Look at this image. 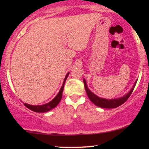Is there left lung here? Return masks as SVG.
<instances>
[{"label": "left lung", "instance_id": "obj_1", "mask_svg": "<svg viewBox=\"0 0 149 149\" xmlns=\"http://www.w3.org/2000/svg\"><path fill=\"white\" fill-rule=\"evenodd\" d=\"M136 82H137V80L135 81L134 84L133 85L131 90H130L126 95H125L124 96L118 97V98L115 99H109H109H104L98 97L97 95H95V94H94L93 92L90 91V90H89V88H88L86 80L83 79V83H84L85 91H86V93L87 95H88L89 99H90V101H91L95 105H96L99 107L104 108V109H114V108L119 107V106L122 105L123 104L125 103L131 95L132 92L135 85H136Z\"/></svg>", "mask_w": 149, "mask_h": 149}]
</instances>
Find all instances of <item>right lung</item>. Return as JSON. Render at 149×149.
I'll list each match as a JSON object with an SVG mask.
<instances>
[{
    "label": "right lung",
    "instance_id": "1",
    "mask_svg": "<svg viewBox=\"0 0 149 149\" xmlns=\"http://www.w3.org/2000/svg\"><path fill=\"white\" fill-rule=\"evenodd\" d=\"M69 72L65 76V78L64 80V82H63L62 86L59 90V92H58V94L57 95V96L54 97V99L52 101L48 102V103L42 104V105H38V106H33V105H30V104H24L25 107H26L28 109H29L30 110L33 111L37 112V113H45L47 111H49L52 110V109L55 108L59 104V102H60L61 100V97H62V92H63V90H64V85L65 82H66V78H67L68 76H69Z\"/></svg>",
    "mask_w": 149,
    "mask_h": 149
}]
</instances>
